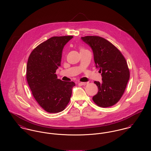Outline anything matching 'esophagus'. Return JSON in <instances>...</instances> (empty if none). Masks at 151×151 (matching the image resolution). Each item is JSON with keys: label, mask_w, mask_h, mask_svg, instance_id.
Returning a JSON list of instances; mask_svg holds the SVG:
<instances>
[{"label": "esophagus", "mask_w": 151, "mask_h": 151, "mask_svg": "<svg viewBox=\"0 0 151 151\" xmlns=\"http://www.w3.org/2000/svg\"><path fill=\"white\" fill-rule=\"evenodd\" d=\"M87 83H88L87 82H79V84H81V85H83V86H84V85H86V84Z\"/></svg>", "instance_id": "esophagus-1"}]
</instances>
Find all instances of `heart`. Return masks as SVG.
<instances>
[{
	"mask_svg": "<svg viewBox=\"0 0 151 151\" xmlns=\"http://www.w3.org/2000/svg\"><path fill=\"white\" fill-rule=\"evenodd\" d=\"M81 50H82V49H81Z\"/></svg>",
	"mask_w": 151,
	"mask_h": 151,
	"instance_id": "1",
	"label": "heart"
}]
</instances>
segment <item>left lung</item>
<instances>
[{
  "label": "left lung",
  "instance_id": "1",
  "mask_svg": "<svg viewBox=\"0 0 151 151\" xmlns=\"http://www.w3.org/2000/svg\"><path fill=\"white\" fill-rule=\"evenodd\" d=\"M81 39L91 48L96 67L102 73V82H94L99 91L93 100L101 107L111 106L120 99L129 80L127 62L120 51L103 37L87 36Z\"/></svg>",
  "mask_w": 151,
  "mask_h": 151
}]
</instances>
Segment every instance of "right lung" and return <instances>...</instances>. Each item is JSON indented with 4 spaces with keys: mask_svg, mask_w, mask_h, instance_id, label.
Instances as JSON below:
<instances>
[{
    "mask_svg": "<svg viewBox=\"0 0 151 151\" xmlns=\"http://www.w3.org/2000/svg\"><path fill=\"white\" fill-rule=\"evenodd\" d=\"M72 36H54L37 46L27 65V80L35 99L49 113L63 111L70 100L73 82H64L55 73L61 65L64 46Z\"/></svg>",
    "mask_w": 151,
    "mask_h": 151,
    "instance_id": "add662e5",
    "label": "right lung"
}]
</instances>
